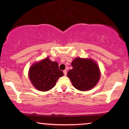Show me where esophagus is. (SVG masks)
I'll list each match as a JSON object with an SVG mask.
<instances>
[{
	"mask_svg": "<svg viewBox=\"0 0 129 129\" xmlns=\"http://www.w3.org/2000/svg\"><path fill=\"white\" fill-rule=\"evenodd\" d=\"M63 74H64V76H67V71L66 70H65L63 71Z\"/></svg>",
	"mask_w": 129,
	"mask_h": 129,
	"instance_id": "esophagus-1",
	"label": "esophagus"
}]
</instances>
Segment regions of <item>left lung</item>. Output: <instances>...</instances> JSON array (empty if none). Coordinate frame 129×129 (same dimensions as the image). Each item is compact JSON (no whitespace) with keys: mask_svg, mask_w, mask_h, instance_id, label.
<instances>
[{"mask_svg":"<svg viewBox=\"0 0 129 129\" xmlns=\"http://www.w3.org/2000/svg\"><path fill=\"white\" fill-rule=\"evenodd\" d=\"M72 66L73 69L68 72L67 76L76 89L87 91L96 85L100 72L94 60L76 57L72 62Z\"/></svg>","mask_w":129,"mask_h":129,"instance_id":"1","label":"left lung"}]
</instances>
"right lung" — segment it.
Instances as JSON below:
<instances>
[{
	"mask_svg": "<svg viewBox=\"0 0 129 129\" xmlns=\"http://www.w3.org/2000/svg\"><path fill=\"white\" fill-rule=\"evenodd\" d=\"M63 75L59 69L56 62H52L48 57L35 63L29 70V78L33 85L39 91H46L51 90L57 79Z\"/></svg>",
	"mask_w": 129,
	"mask_h": 129,
	"instance_id": "obj_1",
	"label": "right lung"
}]
</instances>
